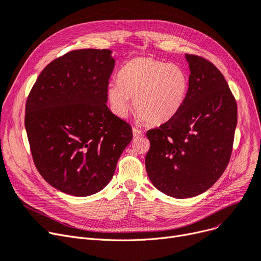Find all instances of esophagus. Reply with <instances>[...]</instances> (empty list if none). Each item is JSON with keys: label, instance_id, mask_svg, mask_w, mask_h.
Returning <instances> with one entry per match:
<instances>
[{"label": "esophagus", "instance_id": "obj_1", "mask_svg": "<svg viewBox=\"0 0 261 261\" xmlns=\"http://www.w3.org/2000/svg\"><path fill=\"white\" fill-rule=\"evenodd\" d=\"M132 132H133V137L134 138H139L142 136V131L138 128H132Z\"/></svg>", "mask_w": 261, "mask_h": 261}]
</instances>
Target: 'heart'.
<instances>
[{
  "label": "heart",
  "mask_w": 261,
  "mask_h": 261,
  "mask_svg": "<svg viewBox=\"0 0 261 261\" xmlns=\"http://www.w3.org/2000/svg\"><path fill=\"white\" fill-rule=\"evenodd\" d=\"M189 87L188 75L182 67L149 57L133 58L118 74V83L108 86V98L113 111L125 116L134 111L148 124L170 120L181 109Z\"/></svg>",
  "instance_id": "heart-1"
}]
</instances>
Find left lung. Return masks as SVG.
<instances>
[{
    "instance_id": "left-lung-1",
    "label": "left lung",
    "mask_w": 261,
    "mask_h": 261,
    "mask_svg": "<svg viewBox=\"0 0 261 261\" xmlns=\"http://www.w3.org/2000/svg\"><path fill=\"white\" fill-rule=\"evenodd\" d=\"M189 87L176 115L148 130L149 179L170 197L198 196L226 170L234 140L238 106L224 75L211 61L186 54Z\"/></svg>"
}]
</instances>
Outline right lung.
<instances>
[{
    "label": "right lung",
    "instance_id": "1",
    "mask_svg": "<svg viewBox=\"0 0 261 261\" xmlns=\"http://www.w3.org/2000/svg\"><path fill=\"white\" fill-rule=\"evenodd\" d=\"M111 53H66L46 65L28 95L24 124L34 165L67 195L103 189L132 140L130 124L106 105L115 65Z\"/></svg>",
    "mask_w": 261,
    "mask_h": 261
}]
</instances>
